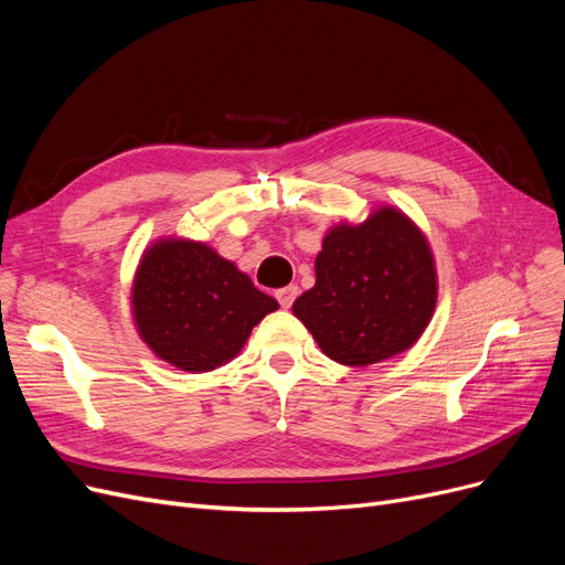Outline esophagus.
I'll use <instances>...</instances> for the list:
<instances>
[{
	"instance_id": "esophagus-1",
	"label": "esophagus",
	"mask_w": 565,
	"mask_h": 565,
	"mask_svg": "<svg viewBox=\"0 0 565 565\" xmlns=\"http://www.w3.org/2000/svg\"><path fill=\"white\" fill-rule=\"evenodd\" d=\"M297 295H299V287H297V285H287V287H280V289H278V292H276V299L280 301L282 309H289V306L295 303Z\"/></svg>"
}]
</instances>
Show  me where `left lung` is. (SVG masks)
<instances>
[{
    "label": "left lung",
    "instance_id": "left-lung-1",
    "mask_svg": "<svg viewBox=\"0 0 565 565\" xmlns=\"http://www.w3.org/2000/svg\"><path fill=\"white\" fill-rule=\"evenodd\" d=\"M436 299L429 241L405 212L382 204L361 224L341 221L324 233L316 285L292 311L324 355L367 367L415 347Z\"/></svg>",
    "mask_w": 565,
    "mask_h": 565
}]
</instances>
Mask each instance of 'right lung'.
Wrapping results in <instances>:
<instances>
[{
  "label": "right lung",
  "mask_w": 565,
  "mask_h": 565,
  "mask_svg": "<svg viewBox=\"0 0 565 565\" xmlns=\"http://www.w3.org/2000/svg\"><path fill=\"white\" fill-rule=\"evenodd\" d=\"M276 309L278 301L247 273L188 237H160L146 247L131 282V316L146 347L195 374L233 361L254 324Z\"/></svg>",
  "instance_id": "1"
}]
</instances>
